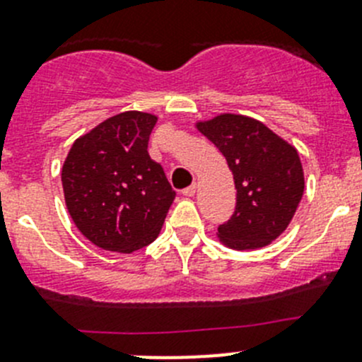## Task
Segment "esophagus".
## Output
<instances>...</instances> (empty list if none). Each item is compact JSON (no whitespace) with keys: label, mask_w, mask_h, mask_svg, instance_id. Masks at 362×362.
<instances>
[{"label":"esophagus","mask_w":362,"mask_h":362,"mask_svg":"<svg viewBox=\"0 0 362 362\" xmlns=\"http://www.w3.org/2000/svg\"><path fill=\"white\" fill-rule=\"evenodd\" d=\"M195 190H197V187H195V185H190V187H187L183 190V195L185 197H194L195 195Z\"/></svg>","instance_id":"34e87169"}]
</instances>
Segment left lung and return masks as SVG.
Segmentation results:
<instances>
[{
	"mask_svg": "<svg viewBox=\"0 0 362 362\" xmlns=\"http://www.w3.org/2000/svg\"><path fill=\"white\" fill-rule=\"evenodd\" d=\"M197 129L226 156L236 188V208L218 226L223 245L261 249L286 230L304 194V170L293 146L263 122L222 113Z\"/></svg>",
	"mask_w": 362,
	"mask_h": 362,
	"instance_id": "obj_1",
	"label": "left lung"
}]
</instances>
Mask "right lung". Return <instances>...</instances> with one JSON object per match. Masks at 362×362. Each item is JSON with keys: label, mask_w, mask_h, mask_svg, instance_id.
Segmentation results:
<instances>
[{"label": "right lung", "mask_w": 362, "mask_h": 362, "mask_svg": "<svg viewBox=\"0 0 362 362\" xmlns=\"http://www.w3.org/2000/svg\"><path fill=\"white\" fill-rule=\"evenodd\" d=\"M158 117L124 112L72 144L62 187L72 222L94 245L132 254L160 235L174 202L167 175L147 153Z\"/></svg>", "instance_id": "add662e5"}]
</instances>
